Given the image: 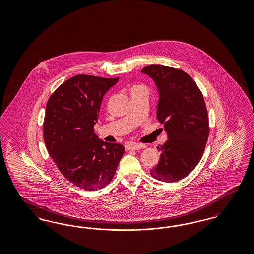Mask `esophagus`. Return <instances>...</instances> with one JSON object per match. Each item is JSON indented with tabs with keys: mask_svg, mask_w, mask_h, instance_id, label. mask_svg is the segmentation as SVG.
<instances>
[{
	"mask_svg": "<svg viewBox=\"0 0 254 254\" xmlns=\"http://www.w3.org/2000/svg\"><path fill=\"white\" fill-rule=\"evenodd\" d=\"M145 145L141 144H136V143H127L125 145L126 150H138L140 148H144Z\"/></svg>",
	"mask_w": 254,
	"mask_h": 254,
	"instance_id": "1",
	"label": "esophagus"
}]
</instances>
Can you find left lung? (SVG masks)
Segmentation results:
<instances>
[{
    "label": "left lung",
    "instance_id": "8db88e82",
    "mask_svg": "<svg viewBox=\"0 0 254 254\" xmlns=\"http://www.w3.org/2000/svg\"><path fill=\"white\" fill-rule=\"evenodd\" d=\"M141 72L157 87V119L164 124L168 140L156 167L150 170L159 181L173 183L190 174L199 163L208 138V117L202 92L181 69L151 64Z\"/></svg>",
    "mask_w": 254,
    "mask_h": 254
}]
</instances>
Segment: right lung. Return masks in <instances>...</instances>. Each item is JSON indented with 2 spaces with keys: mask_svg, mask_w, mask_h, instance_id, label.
<instances>
[{
  "mask_svg": "<svg viewBox=\"0 0 254 254\" xmlns=\"http://www.w3.org/2000/svg\"><path fill=\"white\" fill-rule=\"evenodd\" d=\"M119 78L76 75L49 97L44 140L62 174L85 190H96L112 180L125 148L104 142L94 133L105 94Z\"/></svg>",
  "mask_w": 254,
  "mask_h": 254,
  "instance_id": "add662e5",
  "label": "right lung"
}]
</instances>
